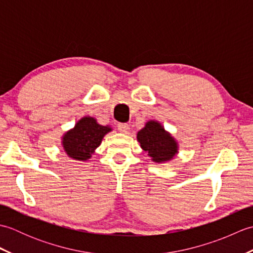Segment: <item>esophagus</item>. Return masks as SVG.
<instances>
[{
  "instance_id": "34e87169",
  "label": "esophagus",
  "mask_w": 253,
  "mask_h": 253,
  "mask_svg": "<svg viewBox=\"0 0 253 253\" xmlns=\"http://www.w3.org/2000/svg\"><path fill=\"white\" fill-rule=\"evenodd\" d=\"M117 128L121 132L125 133V132L128 131V129H129V126H128V124H126V123H120L117 125Z\"/></svg>"
}]
</instances>
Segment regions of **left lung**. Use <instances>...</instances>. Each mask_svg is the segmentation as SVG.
<instances>
[{"label": "left lung", "mask_w": 253, "mask_h": 253, "mask_svg": "<svg viewBox=\"0 0 253 253\" xmlns=\"http://www.w3.org/2000/svg\"><path fill=\"white\" fill-rule=\"evenodd\" d=\"M140 147L147 151L153 162H166L177 153V142L169 132H166L161 124L150 121L137 135Z\"/></svg>", "instance_id": "obj_1"}]
</instances>
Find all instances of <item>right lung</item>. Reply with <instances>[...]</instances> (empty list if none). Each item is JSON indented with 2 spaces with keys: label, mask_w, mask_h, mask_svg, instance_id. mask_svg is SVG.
Masks as SVG:
<instances>
[{
  "label": "right lung",
  "mask_w": 253,
  "mask_h": 253,
  "mask_svg": "<svg viewBox=\"0 0 253 253\" xmlns=\"http://www.w3.org/2000/svg\"><path fill=\"white\" fill-rule=\"evenodd\" d=\"M112 128L99 125L93 117H83L73 129L63 137V148L69 158L85 161L100 146L102 139Z\"/></svg>",
  "instance_id": "add662e5"
}]
</instances>
